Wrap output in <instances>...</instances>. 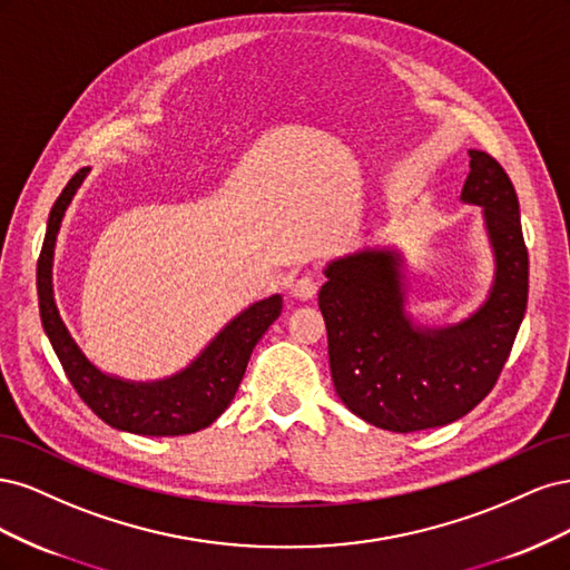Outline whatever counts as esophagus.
Segmentation results:
<instances>
[{
  "label": "esophagus",
  "mask_w": 570,
  "mask_h": 570,
  "mask_svg": "<svg viewBox=\"0 0 570 570\" xmlns=\"http://www.w3.org/2000/svg\"><path fill=\"white\" fill-rule=\"evenodd\" d=\"M318 292V281L312 278V275H302V278L295 281V285H292V297L297 299H314Z\"/></svg>",
  "instance_id": "esophagus-1"
}]
</instances>
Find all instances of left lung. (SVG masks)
<instances>
[{
    "mask_svg": "<svg viewBox=\"0 0 570 570\" xmlns=\"http://www.w3.org/2000/svg\"><path fill=\"white\" fill-rule=\"evenodd\" d=\"M469 157L461 202L482 206L494 254L488 299L469 318L444 327L413 323L396 249H361L323 271L318 306L337 396L358 419L392 433L446 425L485 400L528 306L519 197L488 151L469 149Z\"/></svg>",
    "mask_w": 570,
    "mask_h": 570,
    "instance_id": "obj_1",
    "label": "left lung"
}]
</instances>
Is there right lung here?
<instances>
[{"instance_id":"obj_1","label":"right lung","mask_w":570,"mask_h":570,"mask_svg":"<svg viewBox=\"0 0 570 570\" xmlns=\"http://www.w3.org/2000/svg\"><path fill=\"white\" fill-rule=\"evenodd\" d=\"M88 174L90 168H80L51 206L38 258L40 318L51 350L57 352L80 400L111 428L149 438L197 433V430L212 425L233 402L239 381L247 371L252 350L283 312V297L273 295L239 312L206 344L193 364L170 377H164V381L135 383L99 371L68 333L55 299V285H51V266H55L61 220Z\"/></svg>"}]
</instances>
